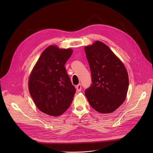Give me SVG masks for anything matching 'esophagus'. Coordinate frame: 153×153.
Masks as SVG:
<instances>
[{"label":"esophagus","mask_w":153,"mask_h":153,"mask_svg":"<svg viewBox=\"0 0 153 153\" xmlns=\"http://www.w3.org/2000/svg\"><path fill=\"white\" fill-rule=\"evenodd\" d=\"M76 89L78 92H81V89H82V86H81V84H79L78 85H76Z\"/></svg>","instance_id":"obj_1"}]
</instances>
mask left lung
<instances>
[{"mask_svg":"<svg viewBox=\"0 0 153 153\" xmlns=\"http://www.w3.org/2000/svg\"><path fill=\"white\" fill-rule=\"evenodd\" d=\"M91 71V85L85 95L91 107L102 114L111 113L124 102L129 85L123 62L103 43L84 48Z\"/></svg>","mask_w":153,"mask_h":153,"instance_id":"obj_1","label":"left lung"}]
</instances>
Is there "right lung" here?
Returning a JSON list of instances; mask_svg holds the SVG:
<instances>
[{"mask_svg": "<svg viewBox=\"0 0 153 153\" xmlns=\"http://www.w3.org/2000/svg\"><path fill=\"white\" fill-rule=\"evenodd\" d=\"M71 49L48 47L42 53L30 76L28 88L38 108L43 113L59 116L71 105L76 93L65 68Z\"/></svg>", "mask_w": 153, "mask_h": 153, "instance_id": "add662e5", "label": "right lung"}]
</instances>
